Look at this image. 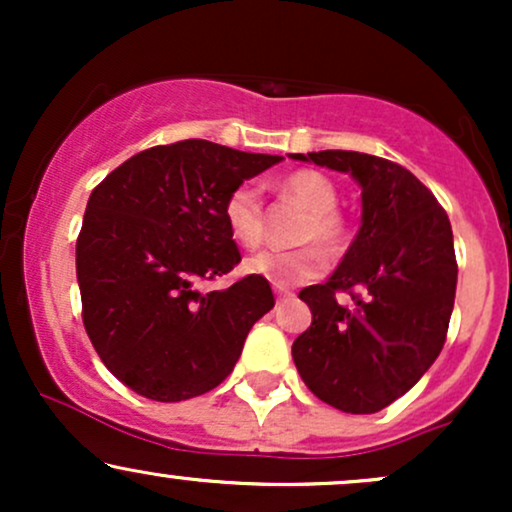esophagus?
Wrapping results in <instances>:
<instances>
[{"instance_id":"obj_1","label":"esophagus","mask_w":512,"mask_h":512,"mask_svg":"<svg viewBox=\"0 0 512 512\" xmlns=\"http://www.w3.org/2000/svg\"><path fill=\"white\" fill-rule=\"evenodd\" d=\"M274 293H276V303H286V301H291V298H293V293L286 291V289H276Z\"/></svg>"}]
</instances>
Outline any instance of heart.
Listing matches in <instances>:
<instances>
[{
    "mask_svg": "<svg viewBox=\"0 0 512 512\" xmlns=\"http://www.w3.org/2000/svg\"><path fill=\"white\" fill-rule=\"evenodd\" d=\"M281 192L308 211L301 243H317L327 255H339L346 243V221L337 211L339 192L327 175L317 170H293L281 182ZM223 219L228 233L245 248H255L264 238V202L252 182H240L223 202ZM325 267V255L317 248L262 250L245 262L250 274L272 281L274 286H293L313 279Z\"/></svg>",
    "mask_w": 512,
    "mask_h": 512,
    "instance_id": "heart-1",
    "label": "heart"
}]
</instances>
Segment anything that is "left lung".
<instances>
[{"label": "left lung", "instance_id": "8db88e82", "mask_svg": "<svg viewBox=\"0 0 512 512\" xmlns=\"http://www.w3.org/2000/svg\"><path fill=\"white\" fill-rule=\"evenodd\" d=\"M361 182L363 223L325 284L298 293L313 322L293 363L315 397L346 414H375L431 368L455 305L452 228L433 192L407 168L358 151L293 154ZM352 296L351 306L336 301Z\"/></svg>", "mask_w": 512, "mask_h": 512}]
</instances>
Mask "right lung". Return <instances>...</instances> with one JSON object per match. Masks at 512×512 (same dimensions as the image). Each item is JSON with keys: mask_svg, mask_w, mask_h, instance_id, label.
Segmentation results:
<instances>
[{"mask_svg": "<svg viewBox=\"0 0 512 512\" xmlns=\"http://www.w3.org/2000/svg\"><path fill=\"white\" fill-rule=\"evenodd\" d=\"M281 156L207 139L151 146L88 197L76 238L81 317L105 368L156 402H182L231 375L250 327L274 308L267 279L248 274L197 291L240 262L223 202Z\"/></svg>", "mask_w": 512, "mask_h": 512, "instance_id": "right-lung-1", "label": "right lung"}]
</instances>
